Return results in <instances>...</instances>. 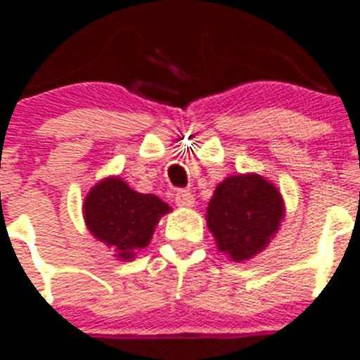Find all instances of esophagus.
I'll list each match as a JSON object with an SVG mask.
<instances>
[{"label": "esophagus", "instance_id": "esophagus-1", "mask_svg": "<svg viewBox=\"0 0 360 360\" xmlns=\"http://www.w3.org/2000/svg\"><path fill=\"white\" fill-rule=\"evenodd\" d=\"M174 203H176L178 207H193L195 198H193V195H191L189 191L178 189L176 195H174Z\"/></svg>", "mask_w": 360, "mask_h": 360}]
</instances>
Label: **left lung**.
Returning <instances> with one entry per match:
<instances>
[{"label":"left lung","mask_w":360,"mask_h":360,"mask_svg":"<svg viewBox=\"0 0 360 360\" xmlns=\"http://www.w3.org/2000/svg\"><path fill=\"white\" fill-rule=\"evenodd\" d=\"M285 209L279 191L259 174L225 178L207 207V225L221 252L234 262L262 252L278 231Z\"/></svg>","instance_id":"8db88e82"}]
</instances>
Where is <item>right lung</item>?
<instances>
[{
  "label": "right lung",
  "instance_id": "add662e5",
  "mask_svg": "<svg viewBox=\"0 0 360 360\" xmlns=\"http://www.w3.org/2000/svg\"><path fill=\"white\" fill-rule=\"evenodd\" d=\"M169 205L155 195H141L120 178H108L84 200V219L97 240L113 247L117 256L131 259L144 249Z\"/></svg>",
  "mask_w": 360,
  "mask_h": 360
}]
</instances>
